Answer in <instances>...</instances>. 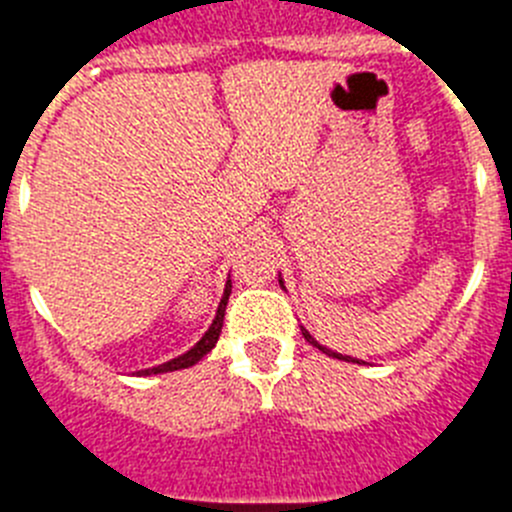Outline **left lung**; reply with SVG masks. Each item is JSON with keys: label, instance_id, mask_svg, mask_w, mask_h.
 Masks as SVG:
<instances>
[{"label": "left lung", "instance_id": "8db88e82", "mask_svg": "<svg viewBox=\"0 0 512 512\" xmlns=\"http://www.w3.org/2000/svg\"><path fill=\"white\" fill-rule=\"evenodd\" d=\"M302 336H305V341H307V343H312V346H318L320 351H323V354H328V356H336V359H346V356H341V354H336V351H328V348H323V346H320V343L315 341V338H312L310 333H307V330H302ZM346 361H356V359H346Z\"/></svg>", "mask_w": 512, "mask_h": 512}]
</instances>
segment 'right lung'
Masks as SVG:
<instances>
[{"instance_id": "add662e5", "label": "right lung", "mask_w": 512, "mask_h": 512, "mask_svg": "<svg viewBox=\"0 0 512 512\" xmlns=\"http://www.w3.org/2000/svg\"><path fill=\"white\" fill-rule=\"evenodd\" d=\"M228 297H230V282L225 284L223 300H220V305H217V315H215V320H212L210 330H207L205 336H202V341L197 343V346L189 348L187 354L179 356V359H171V361H166V364L153 366V369H146V372H140V374H164V372H176V369H187V366L197 364L202 356L210 354L212 348H215L217 338H220V330H223V318H225V307H228Z\"/></svg>"}]
</instances>
